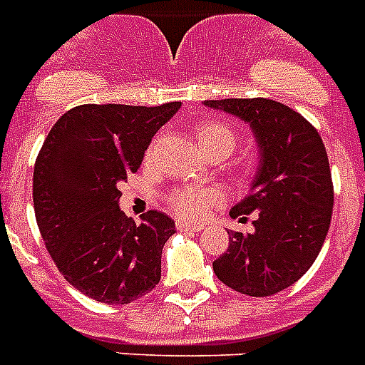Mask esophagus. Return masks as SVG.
<instances>
[{
  "mask_svg": "<svg viewBox=\"0 0 365 365\" xmlns=\"http://www.w3.org/2000/svg\"><path fill=\"white\" fill-rule=\"evenodd\" d=\"M176 229L180 230V232H200L204 227H202V225H192V223H187V221H182V219H178Z\"/></svg>",
  "mask_w": 365,
  "mask_h": 365,
  "instance_id": "obj_1",
  "label": "esophagus"
}]
</instances>
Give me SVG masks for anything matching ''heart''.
Here are the masks:
<instances>
[{
    "instance_id": "1",
    "label": "heart",
    "mask_w": 365,
    "mask_h": 365,
    "mask_svg": "<svg viewBox=\"0 0 365 365\" xmlns=\"http://www.w3.org/2000/svg\"><path fill=\"white\" fill-rule=\"evenodd\" d=\"M198 146L202 152H208L212 148H227L229 153L236 146V133L229 125L221 121H202L195 129ZM219 195L212 189H183L173 192L167 198L174 213L183 219H198L217 202Z\"/></svg>"
}]
</instances>
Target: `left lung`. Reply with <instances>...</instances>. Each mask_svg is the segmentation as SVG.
Wrapping results in <instances>:
<instances>
[{"label": "left lung", "mask_w": 365, "mask_h": 365, "mask_svg": "<svg viewBox=\"0 0 365 365\" xmlns=\"http://www.w3.org/2000/svg\"><path fill=\"white\" fill-rule=\"evenodd\" d=\"M250 123L259 167L250 195L230 217L253 213V232L229 234V250L213 272L247 296L281 292L306 274L330 229L334 187L327 148L309 121L272 99L204 101Z\"/></svg>", "instance_id": "1"}]
</instances>
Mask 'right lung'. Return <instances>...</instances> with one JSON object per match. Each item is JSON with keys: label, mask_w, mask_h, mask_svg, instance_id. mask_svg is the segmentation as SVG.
Returning a JSON list of instances; mask_svg holds the SVG:
<instances>
[{"label": "right lung", "mask_w": 365, "mask_h": 365, "mask_svg": "<svg viewBox=\"0 0 365 365\" xmlns=\"http://www.w3.org/2000/svg\"><path fill=\"white\" fill-rule=\"evenodd\" d=\"M180 106H75L38 152V230L65 279L93 300L131 304L161 279L163 245L176 232L174 221L157 210L140 223L125 217L118 183L136 173L153 135Z\"/></svg>", "instance_id": "add662e5"}]
</instances>
